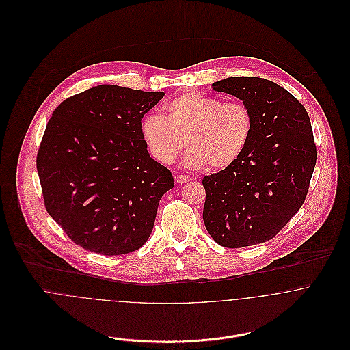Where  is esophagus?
<instances>
[{"instance_id":"1","label":"esophagus","mask_w":350,"mask_h":350,"mask_svg":"<svg viewBox=\"0 0 350 350\" xmlns=\"http://www.w3.org/2000/svg\"><path fill=\"white\" fill-rule=\"evenodd\" d=\"M190 180H191V178H190L189 175H178V176H176V182H178L179 185L187 183V182H190Z\"/></svg>"}]
</instances>
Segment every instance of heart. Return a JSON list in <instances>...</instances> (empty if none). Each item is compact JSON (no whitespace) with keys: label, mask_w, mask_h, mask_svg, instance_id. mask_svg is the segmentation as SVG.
I'll return each instance as SVG.
<instances>
[{"label":"heart","mask_w":350,"mask_h":350,"mask_svg":"<svg viewBox=\"0 0 350 350\" xmlns=\"http://www.w3.org/2000/svg\"><path fill=\"white\" fill-rule=\"evenodd\" d=\"M164 111V117L144 116L140 124L147 148L161 164L175 161L186 139V167L224 170L237 161L250 142L253 117L244 102L187 92L170 100Z\"/></svg>","instance_id":"heart-1"}]
</instances>
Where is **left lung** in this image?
Returning a JSON list of instances; mask_svg holds the SVG:
<instances>
[{"mask_svg": "<svg viewBox=\"0 0 350 350\" xmlns=\"http://www.w3.org/2000/svg\"><path fill=\"white\" fill-rule=\"evenodd\" d=\"M243 100L253 128L230 167L203 178V222L225 248L273 239L306 200L317 161L308 114L286 89L264 78L230 77L211 85Z\"/></svg>", "mask_w": 350, "mask_h": 350, "instance_id": "left-lung-1", "label": "left lung"}]
</instances>
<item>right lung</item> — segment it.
<instances>
[{
    "label": "right lung",
    "mask_w": 350,
    "mask_h": 350,
    "mask_svg": "<svg viewBox=\"0 0 350 350\" xmlns=\"http://www.w3.org/2000/svg\"><path fill=\"white\" fill-rule=\"evenodd\" d=\"M163 96L100 85L53 110L38 174L49 214L83 250L125 254L150 239L174 178L150 157L140 124Z\"/></svg>",
    "instance_id": "1"
}]
</instances>
